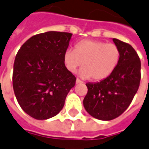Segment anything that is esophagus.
<instances>
[{"label":"esophagus","mask_w":149,"mask_h":149,"mask_svg":"<svg viewBox=\"0 0 149 149\" xmlns=\"http://www.w3.org/2000/svg\"><path fill=\"white\" fill-rule=\"evenodd\" d=\"M79 83H83V81H81L79 79H76V84H79Z\"/></svg>","instance_id":"1"}]
</instances>
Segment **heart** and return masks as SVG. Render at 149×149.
I'll list each match as a JSON object with an SVG mask.
<instances>
[{
    "label": "heart",
    "instance_id": "obj_1",
    "mask_svg": "<svg viewBox=\"0 0 149 149\" xmlns=\"http://www.w3.org/2000/svg\"><path fill=\"white\" fill-rule=\"evenodd\" d=\"M121 58L119 47L114 43L97 40H82L63 55V63L70 72L82 65L80 74L84 79L100 81L108 78L118 67Z\"/></svg>",
    "mask_w": 149,
    "mask_h": 149
}]
</instances>
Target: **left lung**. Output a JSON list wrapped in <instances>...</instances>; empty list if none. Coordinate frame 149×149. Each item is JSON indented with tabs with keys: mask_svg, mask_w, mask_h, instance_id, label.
Listing matches in <instances>:
<instances>
[{
	"mask_svg": "<svg viewBox=\"0 0 149 149\" xmlns=\"http://www.w3.org/2000/svg\"><path fill=\"white\" fill-rule=\"evenodd\" d=\"M121 51L118 67L113 73L97 83H86L88 92L83 100L85 109L100 120H112L128 108L141 81V60L128 43L113 38Z\"/></svg>",
	"mask_w": 149,
	"mask_h": 149,
	"instance_id": "1",
	"label": "left lung"
}]
</instances>
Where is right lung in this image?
Masks as SVG:
<instances>
[{"label":"right lung","mask_w":149,"mask_h":149,"mask_svg":"<svg viewBox=\"0 0 149 149\" xmlns=\"http://www.w3.org/2000/svg\"><path fill=\"white\" fill-rule=\"evenodd\" d=\"M72 33L49 31L33 35L15 56L12 86L19 104L38 120L56 116L76 81L66 68L63 55Z\"/></svg>","instance_id":"right-lung-1"}]
</instances>
